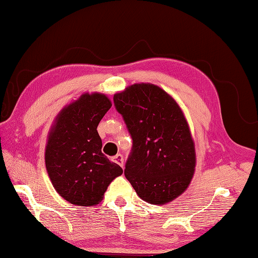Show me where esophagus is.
Masks as SVG:
<instances>
[{
  "label": "esophagus",
  "mask_w": 258,
  "mask_h": 258,
  "mask_svg": "<svg viewBox=\"0 0 258 258\" xmlns=\"http://www.w3.org/2000/svg\"><path fill=\"white\" fill-rule=\"evenodd\" d=\"M113 159V161H114V163H116L117 165H119L123 168V166H124V159H123V156L121 154H117V155H115L114 157L112 158Z\"/></svg>",
  "instance_id": "34e87169"
}]
</instances>
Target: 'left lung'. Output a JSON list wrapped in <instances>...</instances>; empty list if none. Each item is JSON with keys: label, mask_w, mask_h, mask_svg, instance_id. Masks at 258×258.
<instances>
[{"label": "left lung", "mask_w": 258, "mask_h": 258, "mask_svg": "<svg viewBox=\"0 0 258 258\" xmlns=\"http://www.w3.org/2000/svg\"><path fill=\"white\" fill-rule=\"evenodd\" d=\"M113 100L133 140L125 177L152 205L176 199L188 188L196 167L195 143L180 106L152 83H135Z\"/></svg>", "instance_id": "obj_1"}]
</instances>
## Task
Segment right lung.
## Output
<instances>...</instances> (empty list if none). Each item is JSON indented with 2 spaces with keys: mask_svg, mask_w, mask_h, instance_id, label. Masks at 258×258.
<instances>
[{
  "mask_svg": "<svg viewBox=\"0 0 258 258\" xmlns=\"http://www.w3.org/2000/svg\"><path fill=\"white\" fill-rule=\"evenodd\" d=\"M111 106L105 94L83 93L59 112L48 135V176L57 192L75 206L98 205L113 179L123 173L102 154L97 131Z\"/></svg>",
  "mask_w": 258,
  "mask_h": 258,
  "instance_id": "obj_1",
  "label": "right lung"
}]
</instances>
